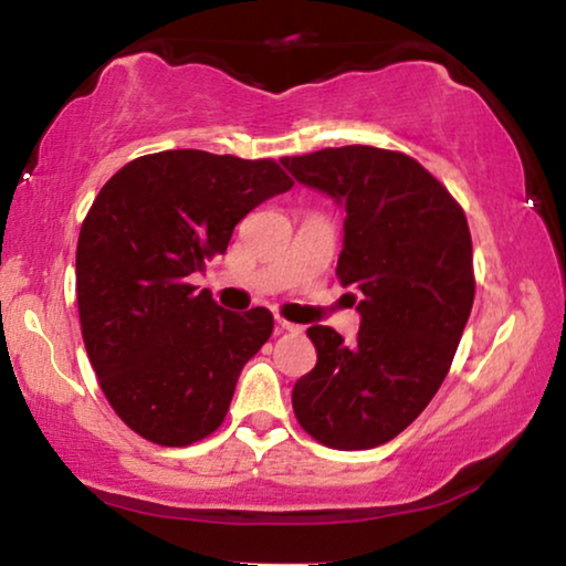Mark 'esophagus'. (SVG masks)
Instances as JSON below:
<instances>
[{"mask_svg":"<svg viewBox=\"0 0 566 566\" xmlns=\"http://www.w3.org/2000/svg\"><path fill=\"white\" fill-rule=\"evenodd\" d=\"M276 328L279 331H292V334H300V331H303V326H297V323H290L284 318H276Z\"/></svg>","mask_w":566,"mask_h":566,"instance_id":"1","label":"esophagus"}]
</instances>
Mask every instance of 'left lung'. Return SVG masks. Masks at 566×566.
<instances>
[{"label":"left lung","mask_w":566,"mask_h":566,"mask_svg":"<svg viewBox=\"0 0 566 566\" xmlns=\"http://www.w3.org/2000/svg\"><path fill=\"white\" fill-rule=\"evenodd\" d=\"M282 165L344 209L336 274L359 313L354 344L307 328L318 361L295 382L292 409L323 446L378 448L427 409L455 357L476 290L469 222L409 155L352 145Z\"/></svg>","instance_id":"8db88e82"}]
</instances>
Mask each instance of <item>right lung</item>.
I'll list each match as a JSON object with an SVG mask.
<instances>
[{"label":"right lung","instance_id":"1","mask_svg":"<svg viewBox=\"0 0 566 566\" xmlns=\"http://www.w3.org/2000/svg\"><path fill=\"white\" fill-rule=\"evenodd\" d=\"M292 188L274 160L168 149L124 165L82 222L77 305L113 411L149 442L184 448L222 424L266 307L230 313L191 276L228 251L243 217Z\"/></svg>","mask_w":566,"mask_h":566}]
</instances>
